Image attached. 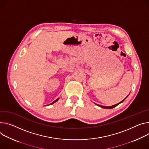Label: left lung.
<instances>
[{"label": "left lung", "mask_w": 149, "mask_h": 149, "mask_svg": "<svg viewBox=\"0 0 149 149\" xmlns=\"http://www.w3.org/2000/svg\"><path fill=\"white\" fill-rule=\"evenodd\" d=\"M126 97V98H127ZM125 98V99H126ZM125 99H124L123 101H121L120 103H118V104H115V105H113V106H101V105H99V104H97V106H100V107H102V108H104V109H112V108H113V107H116V106H117L119 104H120V103H122V102H123L124 101V100Z\"/></svg>", "instance_id": "1"}]
</instances>
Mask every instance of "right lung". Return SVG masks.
I'll use <instances>...</instances> for the list:
<instances>
[{
    "label": "right lung",
    "instance_id": "1",
    "mask_svg": "<svg viewBox=\"0 0 149 149\" xmlns=\"http://www.w3.org/2000/svg\"><path fill=\"white\" fill-rule=\"evenodd\" d=\"M58 100H59V99H56V100H55V101H54V102H52V103H50V104H53V103H55V102H57V101H58Z\"/></svg>",
    "mask_w": 149,
    "mask_h": 149
}]
</instances>
